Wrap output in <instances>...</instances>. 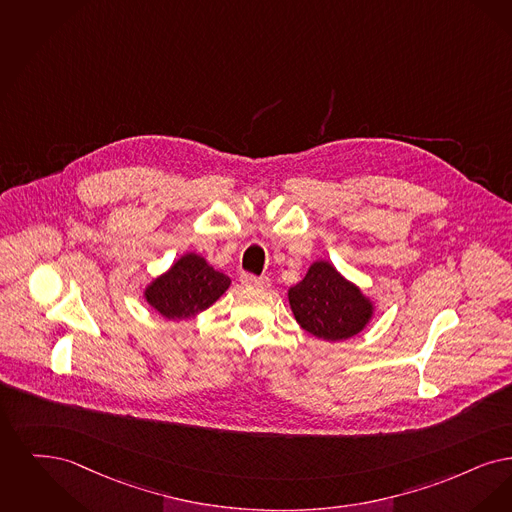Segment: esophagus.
Wrapping results in <instances>:
<instances>
[{
  "label": "esophagus",
  "instance_id": "1",
  "mask_svg": "<svg viewBox=\"0 0 512 512\" xmlns=\"http://www.w3.org/2000/svg\"><path fill=\"white\" fill-rule=\"evenodd\" d=\"M241 281H243V285H246V287H262V289L269 287V279L267 277H256V275H250V273H243Z\"/></svg>",
  "mask_w": 512,
  "mask_h": 512
}]
</instances>
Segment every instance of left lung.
Here are the masks:
<instances>
[{"mask_svg": "<svg viewBox=\"0 0 512 512\" xmlns=\"http://www.w3.org/2000/svg\"><path fill=\"white\" fill-rule=\"evenodd\" d=\"M289 304L298 325L327 342L361 333L375 312L361 289L325 260L313 262L306 277L290 287Z\"/></svg>", "mask_w": 512, "mask_h": 512, "instance_id": "8db88e82", "label": "left lung"}]
</instances>
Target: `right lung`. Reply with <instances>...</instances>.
<instances>
[{
  "label": "right lung",
  "mask_w": 512,
  "mask_h": 512,
  "mask_svg": "<svg viewBox=\"0 0 512 512\" xmlns=\"http://www.w3.org/2000/svg\"><path fill=\"white\" fill-rule=\"evenodd\" d=\"M231 279L216 271L202 256L187 252L145 289V300L166 319H187L210 308Z\"/></svg>",
  "instance_id": "add662e5"
}]
</instances>
